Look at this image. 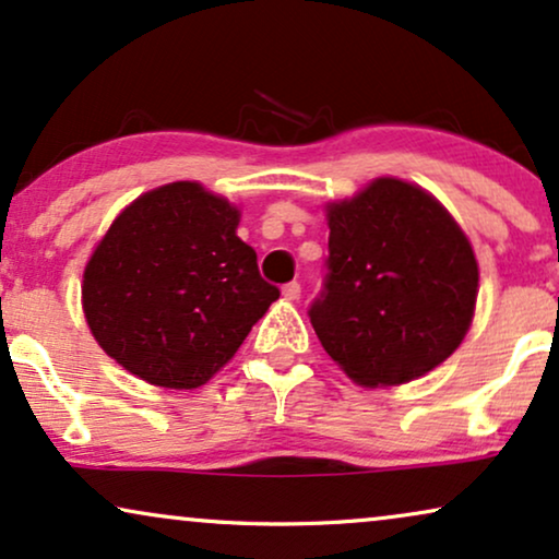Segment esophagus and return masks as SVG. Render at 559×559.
Segmentation results:
<instances>
[{"label": "esophagus", "mask_w": 559, "mask_h": 559, "mask_svg": "<svg viewBox=\"0 0 559 559\" xmlns=\"http://www.w3.org/2000/svg\"><path fill=\"white\" fill-rule=\"evenodd\" d=\"M282 295H285V300H297V297H300V285H297V282H287V285L282 287Z\"/></svg>", "instance_id": "obj_1"}]
</instances>
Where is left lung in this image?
<instances>
[{"instance_id":"8db88e82","label":"left lung","mask_w":559,"mask_h":559,"mask_svg":"<svg viewBox=\"0 0 559 559\" xmlns=\"http://www.w3.org/2000/svg\"><path fill=\"white\" fill-rule=\"evenodd\" d=\"M325 210L329 272L308 310L325 354L365 388L431 372L475 316L467 236L437 198L393 177Z\"/></svg>"}]
</instances>
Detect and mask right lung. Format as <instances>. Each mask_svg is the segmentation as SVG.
<instances>
[{
  "label": "right lung",
  "mask_w": 559,
  "mask_h": 559,
  "mask_svg": "<svg viewBox=\"0 0 559 559\" xmlns=\"http://www.w3.org/2000/svg\"><path fill=\"white\" fill-rule=\"evenodd\" d=\"M238 207L198 182L130 202L86 262L82 306L92 336L156 388L205 385L238 352L280 289L236 236Z\"/></svg>",
  "instance_id": "obj_1"
}]
</instances>
